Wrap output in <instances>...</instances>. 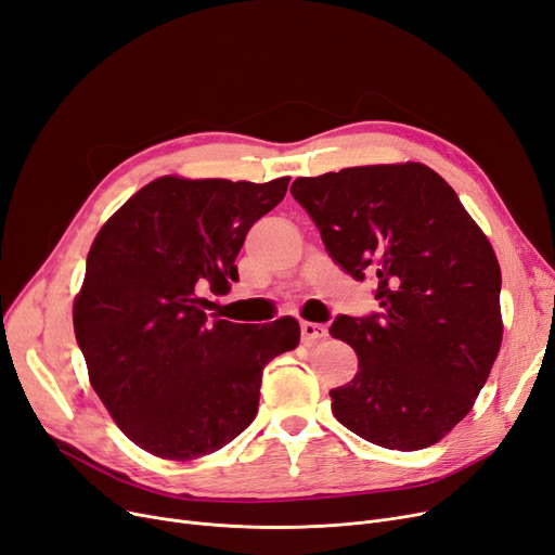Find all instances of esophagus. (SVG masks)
<instances>
[{
	"mask_svg": "<svg viewBox=\"0 0 555 555\" xmlns=\"http://www.w3.org/2000/svg\"><path fill=\"white\" fill-rule=\"evenodd\" d=\"M326 326L324 324H315V322H301V340L306 345H312L322 340V337H326Z\"/></svg>",
	"mask_w": 555,
	"mask_h": 555,
	"instance_id": "esophagus-1",
	"label": "esophagus"
}]
</instances>
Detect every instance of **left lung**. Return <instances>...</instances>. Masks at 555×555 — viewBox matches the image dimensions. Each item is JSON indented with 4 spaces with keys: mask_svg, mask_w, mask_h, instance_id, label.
<instances>
[{
    "mask_svg": "<svg viewBox=\"0 0 555 555\" xmlns=\"http://www.w3.org/2000/svg\"><path fill=\"white\" fill-rule=\"evenodd\" d=\"M293 197L328 256L372 276L380 312L337 315L356 376L331 390L333 415L363 440L426 449L461 422L501 347V270L453 188L422 163L345 167L299 177Z\"/></svg>",
    "mask_w": 555,
    "mask_h": 555,
    "instance_id": "obj_1",
    "label": "left lung"
}]
</instances>
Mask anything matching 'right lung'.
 Masks as SVG:
<instances>
[{
  "label": "right lung",
  "mask_w": 555,
  "mask_h": 555,
  "mask_svg": "<svg viewBox=\"0 0 555 555\" xmlns=\"http://www.w3.org/2000/svg\"><path fill=\"white\" fill-rule=\"evenodd\" d=\"M268 183L160 177L94 237L75 299L90 385L125 436L165 461H195L258 413L264 365L299 345V324L208 320L237 281L247 231L285 197Z\"/></svg>",
  "instance_id": "right-lung-1"
}]
</instances>
